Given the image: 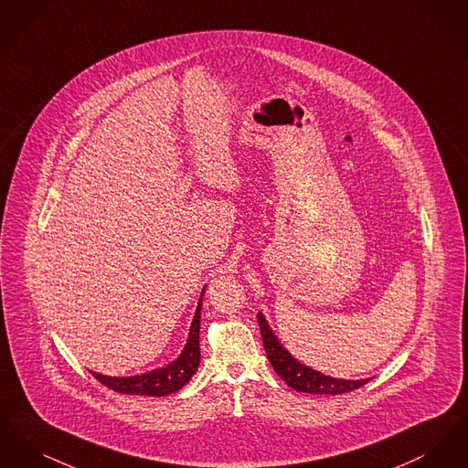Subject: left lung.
Segmentation results:
<instances>
[{"mask_svg":"<svg viewBox=\"0 0 468 468\" xmlns=\"http://www.w3.org/2000/svg\"><path fill=\"white\" fill-rule=\"evenodd\" d=\"M258 324L261 330L268 361L271 363L279 378L296 391L312 393V395H342L365 386L370 380V378L349 380V378L324 376L323 372H317L311 367L300 363L296 357L291 356L290 351L277 340L273 330L268 326V321L261 312H258Z\"/></svg>","mask_w":468,"mask_h":468,"instance_id":"left-lung-1","label":"left lung"}]
</instances>
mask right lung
Returning a JSON list of instances; mask_svg holds the SVG:
<instances>
[{
    "label": "right lung",
    "instance_id": "obj_1",
    "mask_svg": "<svg viewBox=\"0 0 468 468\" xmlns=\"http://www.w3.org/2000/svg\"><path fill=\"white\" fill-rule=\"evenodd\" d=\"M205 290V288H203ZM201 291L200 302L195 312L187 342L178 355L176 361H172L166 367H161L156 370L138 374V376H130V378H111L103 374L90 372L94 378H98L101 384L111 388L117 393L122 395H140V397H166L184 388L191 378L197 374L200 367V317H201Z\"/></svg>",
    "mask_w": 468,
    "mask_h": 468
}]
</instances>
